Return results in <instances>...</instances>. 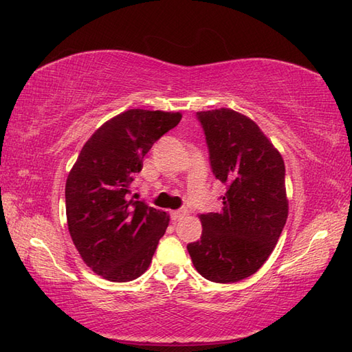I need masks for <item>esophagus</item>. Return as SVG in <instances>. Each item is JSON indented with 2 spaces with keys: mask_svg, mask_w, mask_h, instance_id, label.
<instances>
[{
  "mask_svg": "<svg viewBox=\"0 0 352 352\" xmlns=\"http://www.w3.org/2000/svg\"><path fill=\"white\" fill-rule=\"evenodd\" d=\"M184 216H186V210H184V208H182V210H174V212H170V219L174 221V222L183 219Z\"/></svg>",
  "mask_w": 352,
  "mask_h": 352,
  "instance_id": "obj_1",
  "label": "esophagus"
}]
</instances>
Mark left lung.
I'll return each mask as SVG.
<instances>
[{
    "label": "left lung",
    "instance_id": "8db88e82",
    "mask_svg": "<svg viewBox=\"0 0 352 352\" xmlns=\"http://www.w3.org/2000/svg\"><path fill=\"white\" fill-rule=\"evenodd\" d=\"M213 175L227 186L219 213L201 214L203 234L188 245L197 271L213 283L256 274L286 226L281 154L258 125L231 109L198 111Z\"/></svg>",
    "mask_w": 352,
    "mask_h": 352
}]
</instances>
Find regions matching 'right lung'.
<instances>
[{"label": "right lung", "mask_w": 352, "mask_h": 352, "mask_svg": "<svg viewBox=\"0 0 352 352\" xmlns=\"http://www.w3.org/2000/svg\"><path fill=\"white\" fill-rule=\"evenodd\" d=\"M180 121L178 111L131 109L81 148L66 180V219L81 258L102 278L131 281L151 263L169 216L129 195L144 155Z\"/></svg>", "instance_id": "add662e5"}]
</instances>
